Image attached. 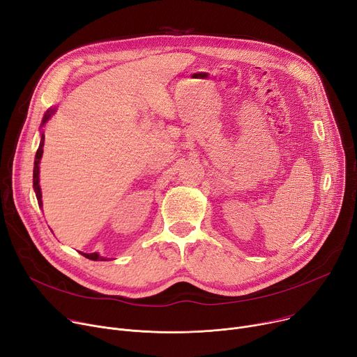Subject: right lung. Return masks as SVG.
<instances>
[{"label": "right lung", "instance_id": "right-lung-1", "mask_svg": "<svg viewBox=\"0 0 357 357\" xmlns=\"http://www.w3.org/2000/svg\"><path fill=\"white\" fill-rule=\"evenodd\" d=\"M54 109H49L45 112L44 117H43V122H41V126L45 125V122L49 121V119L52 117V114H54ZM43 146H44V135L41 133V140H40V146L37 149V153H36V160H34V172H33V186H34V191H36V197H37V201H38V205L43 206V201H41V189H40V185H38V174H40V160H41V156H43ZM82 255H84L86 258L89 259H93V261H106L105 257H100L98 252H91V254H86V252H82Z\"/></svg>", "mask_w": 357, "mask_h": 357}]
</instances>
